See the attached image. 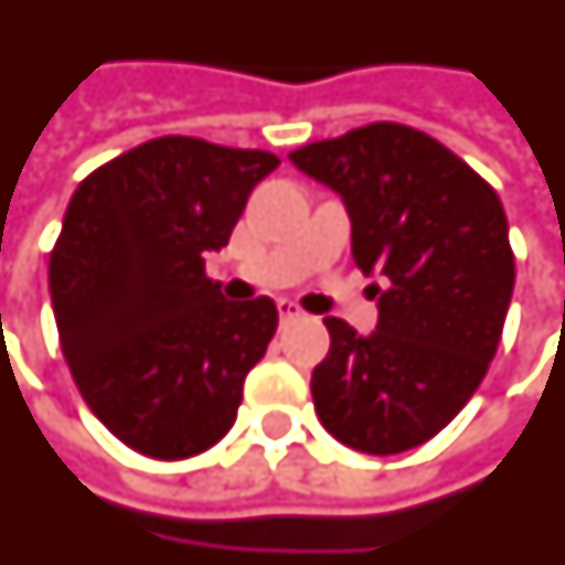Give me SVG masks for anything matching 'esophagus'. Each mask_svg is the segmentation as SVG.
Returning a JSON list of instances; mask_svg holds the SVG:
<instances>
[{
	"instance_id": "1",
	"label": "esophagus",
	"mask_w": 565,
	"mask_h": 565,
	"mask_svg": "<svg viewBox=\"0 0 565 565\" xmlns=\"http://www.w3.org/2000/svg\"><path fill=\"white\" fill-rule=\"evenodd\" d=\"M277 310H279V319H282V322H291V319H298V316H300L298 307H295V303H291V300H286V298L279 300Z\"/></svg>"
}]
</instances>
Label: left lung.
Segmentation results:
<instances>
[{
    "mask_svg": "<svg viewBox=\"0 0 565 565\" xmlns=\"http://www.w3.org/2000/svg\"><path fill=\"white\" fill-rule=\"evenodd\" d=\"M288 159L343 198L355 265L388 279L370 337L324 319L331 349L310 382L319 422L364 455L409 451L467 406L497 355L514 288L500 195L403 122H370Z\"/></svg>",
    "mask_w": 565,
    "mask_h": 565,
    "instance_id": "obj_1",
    "label": "left lung"
}]
</instances>
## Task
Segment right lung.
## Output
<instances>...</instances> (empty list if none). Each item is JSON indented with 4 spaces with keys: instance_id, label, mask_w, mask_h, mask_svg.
<instances>
[{
    "instance_id": "1",
    "label": "right lung",
    "mask_w": 565,
    "mask_h": 565,
    "mask_svg": "<svg viewBox=\"0 0 565 565\" xmlns=\"http://www.w3.org/2000/svg\"><path fill=\"white\" fill-rule=\"evenodd\" d=\"M279 159L164 135L77 186L51 253L60 345L86 406L119 443L183 460L232 430L265 358L270 298L225 300L204 274Z\"/></svg>"
}]
</instances>
